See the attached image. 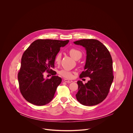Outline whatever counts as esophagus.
Segmentation results:
<instances>
[{"mask_svg":"<svg viewBox=\"0 0 133 133\" xmlns=\"http://www.w3.org/2000/svg\"><path fill=\"white\" fill-rule=\"evenodd\" d=\"M64 82H66V83H70L72 82V81H71V80H68V79H64Z\"/></svg>","mask_w":133,"mask_h":133,"instance_id":"esophagus-1","label":"esophagus"}]
</instances>
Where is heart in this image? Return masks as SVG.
Returning a JSON list of instances; mask_svg holds the SVG:
<instances>
[{"label":"heart","instance_id":"b5f03b06","mask_svg":"<svg viewBox=\"0 0 133 133\" xmlns=\"http://www.w3.org/2000/svg\"><path fill=\"white\" fill-rule=\"evenodd\" d=\"M69 54L70 55L71 57H72L74 59L77 60L79 59L82 56V53L81 50H79L78 49L72 48L69 49ZM61 58H62V55L60 52L57 54L56 55L55 57L54 58V62L55 64H59L61 61ZM59 74L64 78H67V79H70L72 78L73 77V72L68 70L62 69L61 70L59 71Z\"/></svg>","mask_w":133,"mask_h":133}]
</instances>
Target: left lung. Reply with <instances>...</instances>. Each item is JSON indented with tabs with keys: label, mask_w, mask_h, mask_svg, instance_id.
<instances>
[{
	"label": "left lung",
	"mask_w": 133,
	"mask_h": 133,
	"mask_svg": "<svg viewBox=\"0 0 133 133\" xmlns=\"http://www.w3.org/2000/svg\"><path fill=\"white\" fill-rule=\"evenodd\" d=\"M74 44L84 47L87 52L85 70L79 78H90L85 84L82 81L77 82L76 99L83 105H97L107 96L113 81L111 56L106 47L98 40L81 39Z\"/></svg>",
	"instance_id": "left-lung-1"
}]
</instances>
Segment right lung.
I'll use <instances>...</instances> for the list:
<instances>
[{"mask_svg": "<svg viewBox=\"0 0 133 133\" xmlns=\"http://www.w3.org/2000/svg\"><path fill=\"white\" fill-rule=\"evenodd\" d=\"M68 42V40L37 39L24 51L18 79L20 91L29 103L43 106L54 98L62 78L55 76L56 72L51 68L55 67V57L61 47ZM45 71L53 76L51 79L43 78Z\"/></svg>", "mask_w": 133, "mask_h": 133, "instance_id": "right-lung-1", "label": "right lung"}]
</instances>
